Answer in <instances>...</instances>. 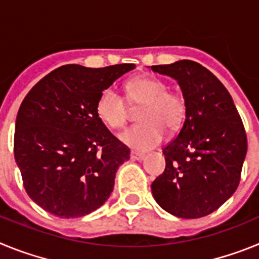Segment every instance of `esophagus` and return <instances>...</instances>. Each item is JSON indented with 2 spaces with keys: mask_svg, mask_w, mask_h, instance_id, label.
<instances>
[{
  "mask_svg": "<svg viewBox=\"0 0 259 259\" xmlns=\"http://www.w3.org/2000/svg\"><path fill=\"white\" fill-rule=\"evenodd\" d=\"M144 157H145V155L141 154V153L131 152V159H134V161H141V159H144Z\"/></svg>",
  "mask_w": 259,
  "mask_h": 259,
  "instance_id": "1",
  "label": "esophagus"
}]
</instances>
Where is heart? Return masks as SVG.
<instances>
[{"mask_svg":"<svg viewBox=\"0 0 259 259\" xmlns=\"http://www.w3.org/2000/svg\"><path fill=\"white\" fill-rule=\"evenodd\" d=\"M127 101L125 102V100ZM131 107H141L137 114L140 124L128 128L119 139L137 152H146L162 143L164 130L175 131L187 114L185 97L170 91L163 80L154 76H137L125 84V98L113 87L105 88L96 102V113L111 130L124 127Z\"/></svg>","mask_w":259,"mask_h":259,"instance_id":"1","label":"heart"}]
</instances>
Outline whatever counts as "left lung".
<instances>
[{"instance_id": "left-lung-1", "label": "left lung", "mask_w": 259, "mask_h": 259, "mask_svg": "<svg viewBox=\"0 0 259 259\" xmlns=\"http://www.w3.org/2000/svg\"><path fill=\"white\" fill-rule=\"evenodd\" d=\"M152 70L178 80L187 114L163 148L166 168L152 183L158 205L194 219L222 206L236 191L248 148L241 116L226 87L207 68L183 59Z\"/></svg>"}]
</instances>
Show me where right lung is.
I'll list each match as a JSON object with an SVG mask.
<instances>
[{"label":"right lung","instance_id":"1","mask_svg":"<svg viewBox=\"0 0 259 259\" xmlns=\"http://www.w3.org/2000/svg\"><path fill=\"white\" fill-rule=\"evenodd\" d=\"M135 67L65 65L27 93L15 122L14 155L23 187L41 209L77 218L109 198L130 149L100 120L96 102L105 88Z\"/></svg>","mask_w":259,"mask_h":259}]
</instances>
